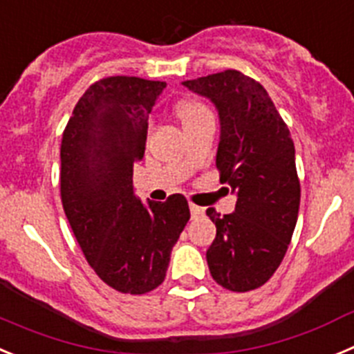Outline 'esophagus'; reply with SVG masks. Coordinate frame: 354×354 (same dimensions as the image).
I'll return each mask as SVG.
<instances>
[{"label":"esophagus","mask_w":354,"mask_h":354,"mask_svg":"<svg viewBox=\"0 0 354 354\" xmlns=\"http://www.w3.org/2000/svg\"><path fill=\"white\" fill-rule=\"evenodd\" d=\"M190 215L196 218V216H201L205 215V208H201V206H196V205H190Z\"/></svg>","instance_id":"1"}]
</instances>
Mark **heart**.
Wrapping results in <instances>:
<instances>
[{
	"label": "heart",
	"instance_id": "obj_1",
	"mask_svg": "<svg viewBox=\"0 0 354 354\" xmlns=\"http://www.w3.org/2000/svg\"><path fill=\"white\" fill-rule=\"evenodd\" d=\"M178 118H180L181 125H192V123L199 122L203 118L212 116V113L208 111V107L205 104H201L197 100H183L180 102V106L176 109Z\"/></svg>",
	"mask_w": 354,
	"mask_h": 354
}]
</instances>
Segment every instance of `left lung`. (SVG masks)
Wrapping results in <instances>:
<instances>
[{"label":"left lung","mask_w":354,"mask_h":354,"mask_svg":"<svg viewBox=\"0 0 354 354\" xmlns=\"http://www.w3.org/2000/svg\"><path fill=\"white\" fill-rule=\"evenodd\" d=\"M181 84L218 113L216 167L236 196L229 215L206 212L216 227L206 250L209 273L229 291H250L275 273L295 231L300 208L295 142L266 90L238 70Z\"/></svg>","instance_id":"8db88e82"}]
</instances>
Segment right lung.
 <instances>
[{"instance_id":"1","label":"right lung","mask_w":354,"mask_h":354,"mask_svg":"<svg viewBox=\"0 0 354 354\" xmlns=\"http://www.w3.org/2000/svg\"><path fill=\"white\" fill-rule=\"evenodd\" d=\"M165 82L107 77L79 98L62 141V201L77 243L107 286L145 295L164 282L190 218L189 203L133 196V164L145 155L148 116Z\"/></svg>"}]
</instances>
